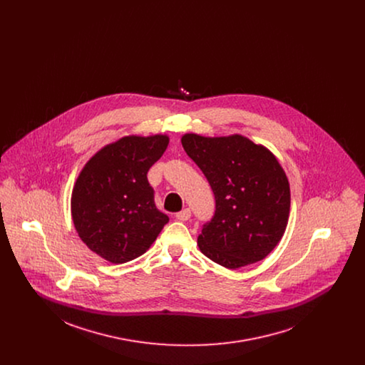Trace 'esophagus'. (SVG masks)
<instances>
[{
    "label": "esophagus",
    "mask_w": 365,
    "mask_h": 365,
    "mask_svg": "<svg viewBox=\"0 0 365 365\" xmlns=\"http://www.w3.org/2000/svg\"><path fill=\"white\" fill-rule=\"evenodd\" d=\"M175 217L178 219V220H181V222H184V220H188L190 217H191V210L188 208L182 209L181 212H178L177 215H175Z\"/></svg>",
    "instance_id": "esophagus-1"
}]
</instances>
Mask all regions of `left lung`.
Listing matches in <instances>:
<instances>
[{"instance_id":"obj_1","label":"left lung","mask_w":365,"mask_h":365,"mask_svg":"<svg viewBox=\"0 0 365 365\" xmlns=\"http://www.w3.org/2000/svg\"><path fill=\"white\" fill-rule=\"evenodd\" d=\"M181 143L215 195V215L198 236L200 250L230 269L265 259L287 229L291 207L289 182L278 160L240 135L187 133Z\"/></svg>"}]
</instances>
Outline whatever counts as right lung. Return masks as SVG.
<instances>
[{
	"label": "right lung",
	"instance_id": "right-lung-1",
	"mask_svg": "<svg viewBox=\"0 0 365 365\" xmlns=\"http://www.w3.org/2000/svg\"><path fill=\"white\" fill-rule=\"evenodd\" d=\"M168 146V136H125L106 145L81 170L71 194L80 239L113 264L135 260L168 222L157 209L148 171Z\"/></svg>",
	"mask_w": 365,
	"mask_h": 365
}]
</instances>
